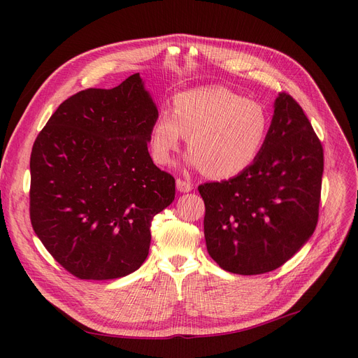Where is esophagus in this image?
Masks as SVG:
<instances>
[{
	"instance_id": "obj_1",
	"label": "esophagus",
	"mask_w": 358,
	"mask_h": 358,
	"mask_svg": "<svg viewBox=\"0 0 358 358\" xmlns=\"http://www.w3.org/2000/svg\"><path fill=\"white\" fill-rule=\"evenodd\" d=\"M176 185H177V190L181 192V193H189V192H192V189H193L192 182L180 180V178L176 181Z\"/></svg>"
}]
</instances>
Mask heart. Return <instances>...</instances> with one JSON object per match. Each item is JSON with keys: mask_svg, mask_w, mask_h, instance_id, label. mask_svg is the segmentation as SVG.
I'll list each match as a JSON object with an SVG mask.
<instances>
[{"mask_svg": "<svg viewBox=\"0 0 358 358\" xmlns=\"http://www.w3.org/2000/svg\"><path fill=\"white\" fill-rule=\"evenodd\" d=\"M268 127V113L258 101L223 87L194 88L174 97L173 111L158 113L150 127V154L166 165L189 138L187 162L210 177L229 178L254 164Z\"/></svg>", "mask_w": 358, "mask_h": 358, "instance_id": "1", "label": "heart"}]
</instances>
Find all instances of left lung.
<instances>
[{"instance_id": "8db88e82", "label": "left lung", "mask_w": 358, "mask_h": 358, "mask_svg": "<svg viewBox=\"0 0 358 358\" xmlns=\"http://www.w3.org/2000/svg\"><path fill=\"white\" fill-rule=\"evenodd\" d=\"M324 149L293 97L280 92L254 164L228 181L199 187L209 255L242 275L283 266L312 236L319 212Z\"/></svg>"}]
</instances>
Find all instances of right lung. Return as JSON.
I'll list each match as a JSON object with an SVG mask.
<instances>
[{
  "label": "right lung",
  "mask_w": 358,
  "mask_h": 358,
  "mask_svg": "<svg viewBox=\"0 0 358 358\" xmlns=\"http://www.w3.org/2000/svg\"><path fill=\"white\" fill-rule=\"evenodd\" d=\"M158 115L139 73L111 90L65 100L30 157V220L45 248L75 277L113 280L148 257L150 222L173 203L176 180L148 142Z\"/></svg>",
  "instance_id": "1"
}]
</instances>
